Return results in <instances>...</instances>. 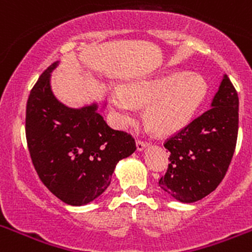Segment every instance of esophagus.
<instances>
[{
  "label": "esophagus",
  "instance_id": "obj_1",
  "mask_svg": "<svg viewBox=\"0 0 252 252\" xmlns=\"http://www.w3.org/2000/svg\"><path fill=\"white\" fill-rule=\"evenodd\" d=\"M146 148H149L148 142H145V141H137L136 142L137 151H144Z\"/></svg>",
  "mask_w": 252,
  "mask_h": 252
}]
</instances>
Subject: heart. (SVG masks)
Listing matches in <instances>:
<instances>
[{
	"label": "heart",
	"instance_id": "obj_1",
	"mask_svg": "<svg viewBox=\"0 0 252 252\" xmlns=\"http://www.w3.org/2000/svg\"><path fill=\"white\" fill-rule=\"evenodd\" d=\"M208 93V84L198 73L173 72L131 82L111 93V110L120 124L136 117L145 107L146 122L159 133H171L192 121Z\"/></svg>",
	"mask_w": 252,
	"mask_h": 252
}]
</instances>
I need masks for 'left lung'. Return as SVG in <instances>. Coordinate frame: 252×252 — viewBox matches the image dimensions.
I'll use <instances>...</instances> for the list:
<instances>
[{"label":"left lung","mask_w":252,"mask_h":252,"mask_svg":"<svg viewBox=\"0 0 252 252\" xmlns=\"http://www.w3.org/2000/svg\"><path fill=\"white\" fill-rule=\"evenodd\" d=\"M239 132V95L223 74L211 108L165 142L168 171L159 187L182 203L212 193L226 175Z\"/></svg>","instance_id":"obj_1"}]
</instances>
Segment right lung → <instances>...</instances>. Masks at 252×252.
Wrapping results in <instances>:
<instances>
[{
	"instance_id": "right-lung-1",
	"label": "right lung",
	"mask_w": 252,
	"mask_h": 252,
	"mask_svg": "<svg viewBox=\"0 0 252 252\" xmlns=\"http://www.w3.org/2000/svg\"><path fill=\"white\" fill-rule=\"evenodd\" d=\"M51 64L31 90L26 106V140L44 186L69 206H86L103 194L120 160L136 150L127 133L102 117L106 101L82 107L60 102L51 90Z\"/></svg>"
}]
</instances>
